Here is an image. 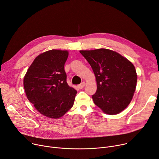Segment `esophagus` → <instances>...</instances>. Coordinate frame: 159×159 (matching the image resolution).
I'll use <instances>...</instances> for the list:
<instances>
[{"label": "esophagus", "mask_w": 159, "mask_h": 159, "mask_svg": "<svg viewBox=\"0 0 159 159\" xmlns=\"http://www.w3.org/2000/svg\"><path fill=\"white\" fill-rule=\"evenodd\" d=\"M85 86V82H83V83H81L80 85H79L78 86V87L80 89H82Z\"/></svg>", "instance_id": "obj_1"}]
</instances>
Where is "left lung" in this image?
Masks as SVG:
<instances>
[{
  "label": "left lung",
  "mask_w": 159,
  "mask_h": 159,
  "mask_svg": "<svg viewBox=\"0 0 159 159\" xmlns=\"http://www.w3.org/2000/svg\"><path fill=\"white\" fill-rule=\"evenodd\" d=\"M96 76L97 90L92 99L105 114L116 115L131 102L137 75L133 63L118 52L107 49L81 50Z\"/></svg>",
  "instance_id": "1"
}]
</instances>
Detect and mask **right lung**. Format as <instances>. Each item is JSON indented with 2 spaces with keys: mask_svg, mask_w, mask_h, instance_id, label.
I'll list each match as a JSON object with an SVG mask.
<instances>
[{
  "mask_svg": "<svg viewBox=\"0 0 159 159\" xmlns=\"http://www.w3.org/2000/svg\"><path fill=\"white\" fill-rule=\"evenodd\" d=\"M68 56L67 50L45 51L35 58L24 76L28 100L47 117L60 118L73 106L77 91L66 81L64 65Z\"/></svg>",
  "mask_w": 159,
  "mask_h": 159,
  "instance_id": "right-lung-1",
  "label": "right lung"
}]
</instances>
